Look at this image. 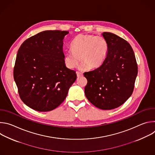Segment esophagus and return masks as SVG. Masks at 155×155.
I'll return each instance as SVG.
<instances>
[{"label":"esophagus","instance_id":"34e87169","mask_svg":"<svg viewBox=\"0 0 155 155\" xmlns=\"http://www.w3.org/2000/svg\"><path fill=\"white\" fill-rule=\"evenodd\" d=\"M77 74V77H80L81 76H83V74L81 73V72H76Z\"/></svg>","mask_w":155,"mask_h":155}]
</instances>
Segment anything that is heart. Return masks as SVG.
I'll return each mask as SVG.
<instances>
[{
  "instance_id": "obj_1",
  "label": "heart",
  "mask_w": 155,
  "mask_h": 155,
  "mask_svg": "<svg viewBox=\"0 0 155 155\" xmlns=\"http://www.w3.org/2000/svg\"><path fill=\"white\" fill-rule=\"evenodd\" d=\"M72 50L65 53L64 62L68 69L75 68L81 59L78 69H97L102 65L108 53V44L102 36L80 34L72 41Z\"/></svg>"
}]
</instances>
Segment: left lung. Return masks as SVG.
Segmentation results:
<instances>
[{
  "instance_id": "8db88e82",
  "label": "left lung",
  "mask_w": 155,
  "mask_h": 155,
  "mask_svg": "<svg viewBox=\"0 0 155 155\" xmlns=\"http://www.w3.org/2000/svg\"><path fill=\"white\" fill-rule=\"evenodd\" d=\"M102 36L108 44V53L100 67L84 73L87 80L84 93L95 107L112 110L124 104L132 94L137 64L127 41L110 32H103Z\"/></svg>"
}]
</instances>
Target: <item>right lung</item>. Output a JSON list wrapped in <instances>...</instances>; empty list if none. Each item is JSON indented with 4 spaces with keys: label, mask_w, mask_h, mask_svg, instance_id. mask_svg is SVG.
<instances>
[{
    "label": "right lung",
    "mask_w": 155,
    "mask_h": 155,
    "mask_svg": "<svg viewBox=\"0 0 155 155\" xmlns=\"http://www.w3.org/2000/svg\"><path fill=\"white\" fill-rule=\"evenodd\" d=\"M68 31H45L19 47L13 71L21 99L38 112H48L66 98L77 79L64 62L63 39Z\"/></svg>",
    "instance_id": "1"
}]
</instances>
